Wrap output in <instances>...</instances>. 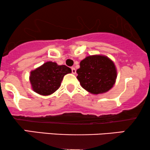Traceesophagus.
<instances>
[{
  "label": "esophagus",
  "instance_id": "obj_1",
  "mask_svg": "<svg viewBox=\"0 0 150 150\" xmlns=\"http://www.w3.org/2000/svg\"><path fill=\"white\" fill-rule=\"evenodd\" d=\"M71 72H72V74H76V69L74 68V67H71Z\"/></svg>",
  "mask_w": 150,
  "mask_h": 150
}]
</instances>
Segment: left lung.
<instances>
[{
	"mask_svg": "<svg viewBox=\"0 0 150 150\" xmlns=\"http://www.w3.org/2000/svg\"><path fill=\"white\" fill-rule=\"evenodd\" d=\"M81 86L92 94L106 93L113 87L117 76L115 65L103 55L86 57L76 71Z\"/></svg>",
	"mask_w": 150,
	"mask_h": 150,
	"instance_id": "1",
	"label": "left lung"
}]
</instances>
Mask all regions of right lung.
Returning <instances> with one entry per match:
<instances>
[{
	"label": "right lung",
	"mask_w": 150,
	"mask_h": 150,
	"mask_svg": "<svg viewBox=\"0 0 150 150\" xmlns=\"http://www.w3.org/2000/svg\"><path fill=\"white\" fill-rule=\"evenodd\" d=\"M71 72V69L66 65L47 62L31 71L30 83L34 92L41 96H49L59 88L64 75Z\"/></svg>",
	"instance_id": "add662e5"
}]
</instances>
